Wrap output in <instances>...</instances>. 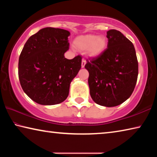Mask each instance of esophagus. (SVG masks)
<instances>
[{
	"label": "esophagus",
	"mask_w": 157,
	"mask_h": 157,
	"mask_svg": "<svg viewBox=\"0 0 157 157\" xmlns=\"http://www.w3.org/2000/svg\"><path fill=\"white\" fill-rule=\"evenodd\" d=\"M85 64H86V60L84 59H82V64H81L82 68H84Z\"/></svg>",
	"instance_id": "1"
}]
</instances>
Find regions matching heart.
<instances>
[{
	"mask_svg": "<svg viewBox=\"0 0 157 157\" xmlns=\"http://www.w3.org/2000/svg\"><path fill=\"white\" fill-rule=\"evenodd\" d=\"M75 45L79 49H88L90 56L96 57L105 51L107 48V40L104 36L86 34L76 38Z\"/></svg>",
	"mask_w": 157,
	"mask_h": 157,
	"instance_id": "1",
	"label": "heart"
}]
</instances>
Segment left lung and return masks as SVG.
Instances as JSON below:
<instances>
[{
	"instance_id": "left-lung-1",
	"label": "left lung",
	"mask_w": 157,
	"mask_h": 157,
	"mask_svg": "<svg viewBox=\"0 0 157 157\" xmlns=\"http://www.w3.org/2000/svg\"><path fill=\"white\" fill-rule=\"evenodd\" d=\"M107 48L86 59L90 95L98 105L111 107L131 96L136 86L139 63L133 44L120 31H107Z\"/></svg>"
}]
</instances>
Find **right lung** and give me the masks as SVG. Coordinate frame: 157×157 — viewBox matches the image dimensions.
Masks as SVG:
<instances>
[{"instance_id": "1", "label": "right lung", "mask_w": 157, "mask_h": 157, "mask_svg": "<svg viewBox=\"0 0 157 157\" xmlns=\"http://www.w3.org/2000/svg\"><path fill=\"white\" fill-rule=\"evenodd\" d=\"M66 30L46 28L28 39L18 59V78L28 96L38 104L53 105L67 98L70 84L81 68L82 56L64 57L69 48Z\"/></svg>"}]
</instances>
